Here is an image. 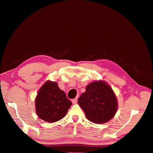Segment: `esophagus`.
<instances>
[{"instance_id": "1", "label": "esophagus", "mask_w": 153, "mask_h": 153, "mask_svg": "<svg viewBox=\"0 0 153 153\" xmlns=\"http://www.w3.org/2000/svg\"><path fill=\"white\" fill-rule=\"evenodd\" d=\"M77 100H78V98L76 97V98H75V99L72 100V103H73V104H76V102H77Z\"/></svg>"}]
</instances>
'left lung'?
<instances>
[{
    "mask_svg": "<svg viewBox=\"0 0 153 153\" xmlns=\"http://www.w3.org/2000/svg\"><path fill=\"white\" fill-rule=\"evenodd\" d=\"M78 103L84 111L86 118L96 124L109 121L114 117L118 107L115 92L103 80H95L88 84Z\"/></svg>",
    "mask_w": 153,
    "mask_h": 153,
    "instance_id": "1",
    "label": "left lung"
}]
</instances>
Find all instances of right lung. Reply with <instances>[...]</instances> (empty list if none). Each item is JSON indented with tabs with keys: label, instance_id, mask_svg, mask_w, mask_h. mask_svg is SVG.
Wrapping results in <instances>:
<instances>
[{
	"label": "right lung",
	"instance_id": "add662e5",
	"mask_svg": "<svg viewBox=\"0 0 153 153\" xmlns=\"http://www.w3.org/2000/svg\"><path fill=\"white\" fill-rule=\"evenodd\" d=\"M72 103L67 98L57 82L47 80L39 89L35 99L38 116L49 123L57 122L65 117Z\"/></svg>",
	"mask_w": 153,
	"mask_h": 153
}]
</instances>
